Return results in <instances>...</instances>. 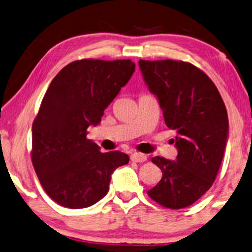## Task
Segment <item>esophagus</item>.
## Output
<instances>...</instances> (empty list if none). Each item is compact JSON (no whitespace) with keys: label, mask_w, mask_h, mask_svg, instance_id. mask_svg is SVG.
<instances>
[{"label":"esophagus","mask_w":252,"mask_h":252,"mask_svg":"<svg viewBox=\"0 0 252 252\" xmlns=\"http://www.w3.org/2000/svg\"><path fill=\"white\" fill-rule=\"evenodd\" d=\"M130 158H131V160L135 161V162H144V161L147 160L145 154L139 152H133Z\"/></svg>","instance_id":"34e87169"}]
</instances>
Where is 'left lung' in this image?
<instances>
[{
	"label": "left lung",
	"mask_w": 252,
	"mask_h": 252,
	"mask_svg": "<svg viewBox=\"0 0 252 252\" xmlns=\"http://www.w3.org/2000/svg\"><path fill=\"white\" fill-rule=\"evenodd\" d=\"M139 68L166 126L176 131V160L152 158L162 177L147 193L167 209H184L212 187L219 172L229 128L226 106L210 77L191 63L140 60Z\"/></svg>",
	"instance_id": "8db88e82"
}]
</instances>
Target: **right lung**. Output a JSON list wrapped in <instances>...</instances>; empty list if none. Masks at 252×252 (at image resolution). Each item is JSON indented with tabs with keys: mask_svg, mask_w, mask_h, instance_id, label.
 I'll return each mask as SVG.
<instances>
[{
	"mask_svg": "<svg viewBox=\"0 0 252 252\" xmlns=\"http://www.w3.org/2000/svg\"><path fill=\"white\" fill-rule=\"evenodd\" d=\"M135 66L130 60H78L50 83L33 121L31 158L43 190L59 205L84 209L99 202L114 170L129 162L120 151L102 153L86 135Z\"/></svg>",
	"mask_w": 252,
	"mask_h": 252,
	"instance_id": "right-lung-1",
	"label": "right lung"
}]
</instances>
